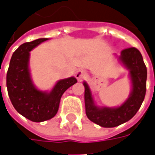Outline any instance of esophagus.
I'll use <instances>...</instances> for the list:
<instances>
[{
	"label": "esophagus",
	"mask_w": 155,
	"mask_h": 155,
	"mask_svg": "<svg viewBox=\"0 0 155 155\" xmlns=\"http://www.w3.org/2000/svg\"><path fill=\"white\" fill-rule=\"evenodd\" d=\"M75 76H76L79 81H82L84 79H86V78L87 77V72L86 70H79L76 73Z\"/></svg>",
	"instance_id": "esophagus-1"
}]
</instances>
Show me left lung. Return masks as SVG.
<instances>
[{"label": "left lung", "instance_id": "left-lung-1", "mask_svg": "<svg viewBox=\"0 0 155 155\" xmlns=\"http://www.w3.org/2000/svg\"><path fill=\"white\" fill-rule=\"evenodd\" d=\"M118 60L130 71L132 88L129 98L121 105L117 107L96 105L88 84L83 82L86 114L88 119L104 128L116 127L130 120L140 109L146 94L147 68L141 52L134 47L128 48L121 51Z\"/></svg>", "mask_w": 155, "mask_h": 155}]
</instances>
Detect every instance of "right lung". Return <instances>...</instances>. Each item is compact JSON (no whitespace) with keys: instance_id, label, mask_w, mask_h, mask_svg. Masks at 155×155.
Segmentation results:
<instances>
[{"instance_id":"add662e5","label":"right lung","mask_w":155,"mask_h":155,"mask_svg":"<svg viewBox=\"0 0 155 155\" xmlns=\"http://www.w3.org/2000/svg\"><path fill=\"white\" fill-rule=\"evenodd\" d=\"M48 38L25 43L14 51L7 73L8 96L15 110L25 118L39 123L49 120L57 113L62 94L76 78L58 81L51 92H43L34 86L29 69L30 51Z\"/></svg>"}]
</instances>
